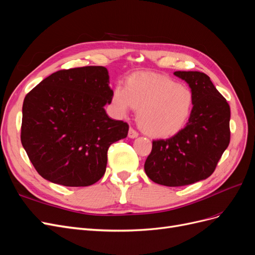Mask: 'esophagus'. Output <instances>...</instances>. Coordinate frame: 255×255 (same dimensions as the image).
Segmentation results:
<instances>
[{
	"mask_svg": "<svg viewBox=\"0 0 255 255\" xmlns=\"http://www.w3.org/2000/svg\"><path fill=\"white\" fill-rule=\"evenodd\" d=\"M138 135H139V134H138L134 128H129L128 129V137L129 138H137Z\"/></svg>",
	"mask_w": 255,
	"mask_h": 255,
	"instance_id": "34e87169",
	"label": "esophagus"
}]
</instances>
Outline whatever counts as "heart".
I'll use <instances>...</instances> for the list:
<instances>
[{
	"label": "heart",
	"mask_w": 255,
	"mask_h": 255,
	"mask_svg": "<svg viewBox=\"0 0 255 255\" xmlns=\"http://www.w3.org/2000/svg\"><path fill=\"white\" fill-rule=\"evenodd\" d=\"M112 107L119 117L138 109L141 128L154 137H171L185 127L194 104V95L185 84L157 74L133 75L125 89L117 86L112 94Z\"/></svg>",
	"instance_id": "heart-1"
}]
</instances>
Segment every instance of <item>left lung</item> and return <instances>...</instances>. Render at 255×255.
Wrapping results in <instances>:
<instances>
[{
	"label": "left lung",
	"mask_w": 255,
	"mask_h": 255,
	"mask_svg": "<svg viewBox=\"0 0 255 255\" xmlns=\"http://www.w3.org/2000/svg\"><path fill=\"white\" fill-rule=\"evenodd\" d=\"M194 95L186 127L168 139L153 140L144 171L165 186L176 187L207 179L230 143L231 111L227 100L205 73L175 71Z\"/></svg>",
	"instance_id": "8db88e82"
}]
</instances>
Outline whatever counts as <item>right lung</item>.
Wrapping results in <instances>:
<instances>
[{
	"label": "right lung",
	"instance_id": "add662e5",
	"mask_svg": "<svg viewBox=\"0 0 255 255\" xmlns=\"http://www.w3.org/2000/svg\"><path fill=\"white\" fill-rule=\"evenodd\" d=\"M113 89L105 67L60 70L26 95L21 142L43 179L89 186L104 175L110 145L128 136V123L107 116Z\"/></svg>",
	"mask_w": 255,
	"mask_h": 255
}]
</instances>
